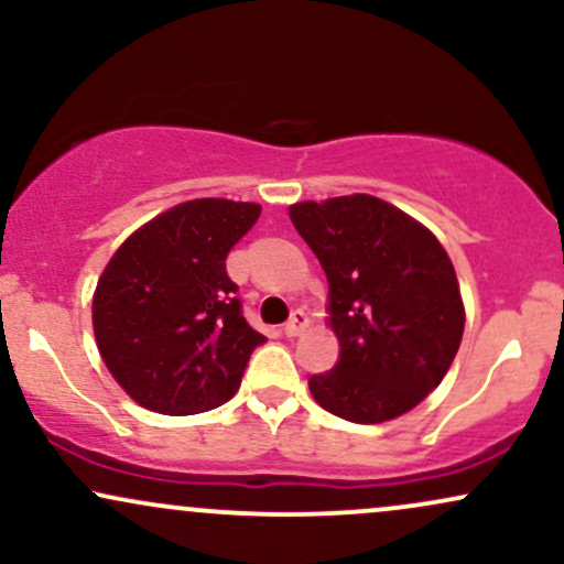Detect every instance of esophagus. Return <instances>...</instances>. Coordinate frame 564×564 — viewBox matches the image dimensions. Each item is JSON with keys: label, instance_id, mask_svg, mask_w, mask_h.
Wrapping results in <instances>:
<instances>
[{"label": "esophagus", "instance_id": "esophagus-1", "mask_svg": "<svg viewBox=\"0 0 564 564\" xmlns=\"http://www.w3.org/2000/svg\"><path fill=\"white\" fill-rule=\"evenodd\" d=\"M307 326H310L307 313H304V310H294V313H291V318L286 321V326H283V334H286V336H300Z\"/></svg>", "mask_w": 564, "mask_h": 564}]
</instances>
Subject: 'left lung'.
I'll return each instance as SVG.
<instances>
[{
  "label": "left lung",
  "instance_id": "1",
  "mask_svg": "<svg viewBox=\"0 0 564 564\" xmlns=\"http://www.w3.org/2000/svg\"><path fill=\"white\" fill-rule=\"evenodd\" d=\"M289 217L328 278L339 336V360L310 377V392L355 424L403 416L443 381L462 345L448 254L424 225L366 193L304 200Z\"/></svg>",
  "mask_w": 564,
  "mask_h": 564
}]
</instances>
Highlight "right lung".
Wrapping results in <instances>:
<instances>
[{
	"label": "right lung",
	"mask_w": 564,
	"mask_h": 564,
	"mask_svg": "<svg viewBox=\"0 0 564 564\" xmlns=\"http://www.w3.org/2000/svg\"><path fill=\"white\" fill-rule=\"evenodd\" d=\"M262 206L185 200L119 246L93 300L97 349L142 408L191 416L228 403L251 352L268 341L243 318L230 249Z\"/></svg>",
	"instance_id": "right-lung-1"
}]
</instances>
